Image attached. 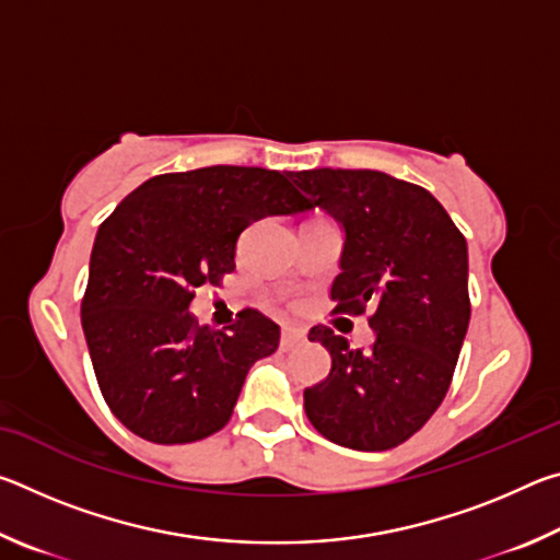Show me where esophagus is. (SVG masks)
<instances>
[{"mask_svg":"<svg viewBox=\"0 0 560 560\" xmlns=\"http://www.w3.org/2000/svg\"><path fill=\"white\" fill-rule=\"evenodd\" d=\"M303 340H306V334H303V330H299V328H283L281 330V350L296 348V346L303 343Z\"/></svg>","mask_w":560,"mask_h":560,"instance_id":"obj_1","label":"esophagus"}]
</instances>
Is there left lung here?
Returning <instances> with one entry per match:
<instances>
[{"instance_id": "obj_1", "label": "left lung", "mask_w": 560, "mask_h": 560, "mask_svg": "<svg viewBox=\"0 0 560 560\" xmlns=\"http://www.w3.org/2000/svg\"><path fill=\"white\" fill-rule=\"evenodd\" d=\"M308 205L343 224L334 314L371 311L375 340L353 348L314 326L330 373L303 390L314 428L340 447L393 450L430 420L450 390L469 326L467 240L428 189L377 170L293 173Z\"/></svg>"}]
</instances>
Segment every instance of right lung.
<instances>
[{"instance_id":"right-lung-1","label":"right lung","mask_w":560,"mask_h":560,"mask_svg":"<svg viewBox=\"0 0 560 560\" xmlns=\"http://www.w3.org/2000/svg\"><path fill=\"white\" fill-rule=\"evenodd\" d=\"M291 173L212 165L155 175L98 226L81 326L110 412L155 444L210 438L230 422L244 377L279 348V326L242 308L224 330L189 303L234 271L236 240L267 214H303Z\"/></svg>"}]
</instances>
